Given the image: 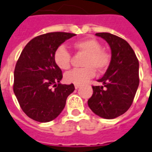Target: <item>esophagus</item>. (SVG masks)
Here are the masks:
<instances>
[{
  "instance_id": "obj_1",
  "label": "esophagus",
  "mask_w": 152,
  "mask_h": 152,
  "mask_svg": "<svg viewBox=\"0 0 152 152\" xmlns=\"http://www.w3.org/2000/svg\"><path fill=\"white\" fill-rule=\"evenodd\" d=\"M79 87H80V85H79V84H74V88H75L76 89H78Z\"/></svg>"
}]
</instances>
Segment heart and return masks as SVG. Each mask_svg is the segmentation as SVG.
<instances>
[{
    "mask_svg": "<svg viewBox=\"0 0 152 152\" xmlns=\"http://www.w3.org/2000/svg\"><path fill=\"white\" fill-rule=\"evenodd\" d=\"M75 50L86 54L83 66L84 68L73 69L66 73L64 79L67 83L74 84H83L95 75V69L102 73L110 64V55L102 50V45L97 39L88 38L81 39L73 45ZM54 64L60 69H69L71 55L64 46H59L54 54Z\"/></svg>",
    "mask_w": 152,
    "mask_h": 152,
    "instance_id": "1",
    "label": "heart"
}]
</instances>
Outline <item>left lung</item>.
I'll use <instances>...</instances> for the list:
<instances>
[{"mask_svg": "<svg viewBox=\"0 0 152 152\" xmlns=\"http://www.w3.org/2000/svg\"><path fill=\"white\" fill-rule=\"evenodd\" d=\"M111 48V61L103 77L93 86L88 99L90 109L96 115L113 119L125 113L133 102L139 85V62L135 52L125 39L110 33H97Z\"/></svg>", "mask_w": 152, "mask_h": 152, "instance_id": "8db88e82", "label": "left lung"}]
</instances>
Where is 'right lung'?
<instances>
[{"instance_id":"add662e5","label":"right lung","mask_w":152,"mask_h":152,"mask_svg":"<svg viewBox=\"0 0 152 152\" xmlns=\"http://www.w3.org/2000/svg\"><path fill=\"white\" fill-rule=\"evenodd\" d=\"M74 35L65 32L39 35L26 45L19 57L13 90L23 112L34 121L48 122L55 119L74 91L73 83H60L62 71L54 61L56 49Z\"/></svg>"}]
</instances>
